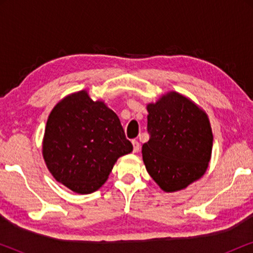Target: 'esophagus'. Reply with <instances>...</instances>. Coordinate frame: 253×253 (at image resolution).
<instances>
[{
    "label": "esophagus",
    "instance_id": "obj_1",
    "mask_svg": "<svg viewBox=\"0 0 253 253\" xmlns=\"http://www.w3.org/2000/svg\"><path fill=\"white\" fill-rule=\"evenodd\" d=\"M132 145H133V152H134V153H137V152L139 151V148H140V144L138 143L137 140H132Z\"/></svg>",
    "mask_w": 253,
    "mask_h": 253
}]
</instances>
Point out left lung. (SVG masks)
Listing matches in <instances>:
<instances>
[{"label": "left lung", "mask_w": 253, "mask_h": 253, "mask_svg": "<svg viewBox=\"0 0 253 253\" xmlns=\"http://www.w3.org/2000/svg\"><path fill=\"white\" fill-rule=\"evenodd\" d=\"M150 140L141 153L146 170L166 192L185 189L205 174L213 133L206 113L177 92L147 105Z\"/></svg>", "instance_id": "left-lung-1"}]
</instances>
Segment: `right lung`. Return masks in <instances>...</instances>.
Instances as JSON below:
<instances>
[{"mask_svg": "<svg viewBox=\"0 0 253 253\" xmlns=\"http://www.w3.org/2000/svg\"><path fill=\"white\" fill-rule=\"evenodd\" d=\"M132 152L119 116L87 91L65 96L47 120L42 155L50 174L76 193L87 195L107 181L122 155Z\"/></svg>", "mask_w": 253, "mask_h": 253, "instance_id": "right-lung-1", "label": "right lung"}]
</instances>
